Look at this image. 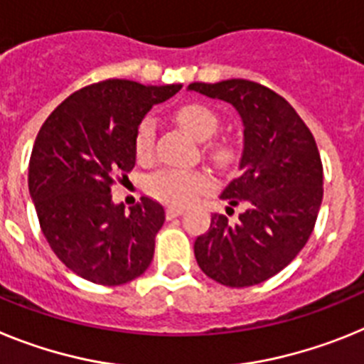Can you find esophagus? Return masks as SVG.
Segmentation results:
<instances>
[{
  "label": "esophagus",
  "mask_w": 364,
  "mask_h": 364,
  "mask_svg": "<svg viewBox=\"0 0 364 364\" xmlns=\"http://www.w3.org/2000/svg\"><path fill=\"white\" fill-rule=\"evenodd\" d=\"M181 214H185V208H181V207H168V208H166V218H168V220L181 216Z\"/></svg>",
  "instance_id": "obj_1"
}]
</instances>
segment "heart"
Returning a JSON list of instances; mask_svg holds the SVG:
<instances>
[{
	"label": "heart",
	"instance_id": "heart-1",
	"mask_svg": "<svg viewBox=\"0 0 364 364\" xmlns=\"http://www.w3.org/2000/svg\"><path fill=\"white\" fill-rule=\"evenodd\" d=\"M176 121L186 134L198 141H207L216 134L220 117L213 107L201 102H191L176 112ZM156 146V122L144 119L135 134V156L139 161H148L154 156ZM208 154L218 164H229L235 159L236 148L229 141H221L208 146ZM210 186V179L201 172H181V170H161L148 181V191L157 200L172 205H188L196 194Z\"/></svg>",
	"mask_w": 364,
	"mask_h": 364
}]
</instances>
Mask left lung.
Returning a JSON list of instances; mask_svg holds the SVG:
<instances>
[{"mask_svg":"<svg viewBox=\"0 0 364 364\" xmlns=\"http://www.w3.org/2000/svg\"><path fill=\"white\" fill-rule=\"evenodd\" d=\"M188 91L230 104L243 134L240 176L220 198L245 210L232 225L214 214L196 238V260L223 286H255L282 271L314 230L322 203L317 144L291 104L257 82H194Z\"/></svg>","mask_w":364,"mask_h":364,"instance_id":"obj_1","label":"left lung"}]
</instances>
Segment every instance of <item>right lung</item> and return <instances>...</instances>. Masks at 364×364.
I'll use <instances>...</instances> for the list:
<instances>
[{"instance_id":"obj_1","label":"right lung","mask_w":364,"mask_h":364,"mask_svg":"<svg viewBox=\"0 0 364 364\" xmlns=\"http://www.w3.org/2000/svg\"><path fill=\"white\" fill-rule=\"evenodd\" d=\"M181 87L104 80L69 95L43 122L31 156L29 192L50 249L78 277L121 286L148 269L163 205L143 198L124 213L112 185L115 173L135 166V134L144 115Z\"/></svg>"}]
</instances>
